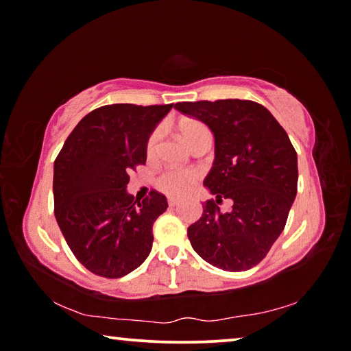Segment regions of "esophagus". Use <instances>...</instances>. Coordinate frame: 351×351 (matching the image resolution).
Returning a JSON list of instances; mask_svg holds the SVG:
<instances>
[{"mask_svg": "<svg viewBox=\"0 0 351 351\" xmlns=\"http://www.w3.org/2000/svg\"><path fill=\"white\" fill-rule=\"evenodd\" d=\"M178 204H180V201L175 199V198H169V206H170V207H175V206H178Z\"/></svg>", "mask_w": 351, "mask_h": 351, "instance_id": "1", "label": "esophagus"}]
</instances>
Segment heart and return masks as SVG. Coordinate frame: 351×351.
Wrapping results in <instances>:
<instances>
[{
	"label": "heart",
	"instance_id": "b5f03b06",
	"mask_svg": "<svg viewBox=\"0 0 351 351\" xmlns=\"http://www.w3.org/2000/svg\"><path fill=\"white\" fill-rule=\"evenodd\" d=\"M180 130L184 141H186L190 147H193L199 139H203L204 136L210 134L204 123H201L199 121H193V119L181 122ZM162 138H164L162 127H156L150 134H148L147 142H145V154L148 159L156 158L159 147H161ZM198 178H199L198 171L195 170L170 167V169H165L162 173L156 178V187L165 195H169V197L181 198L195 187V184L198 182Z\"/></svg>",
	"mask_w": 351,
	"mask_h": 351
}]
</instances>
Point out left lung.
<instances>
[{
    "mask_svg": "<svg viewBox=\"0 0 351 351\" xmlns=\"http://www.w3.org/2000/svg\"><path fill=\"white\" fill-rule=\"evenodd\" d=\"M182 114L204 122L215 138V161L204 186L215 195L189 226L201 258L230 272L247 271L269 252L287 224L297 193V153L288 134L263 105L226 99L180 102ZM223 197L233 210L221 213Z\"/></svg>",
    "mask_w": 351,
    "mask_h": 351,
    "instance_id": "8db88e82",
    "label": "left lung"
}]
</instances>
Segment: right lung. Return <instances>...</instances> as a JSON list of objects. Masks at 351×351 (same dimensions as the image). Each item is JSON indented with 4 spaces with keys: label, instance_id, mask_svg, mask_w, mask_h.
Instances as JSON below:
<instances>
[{
    "label": "right lung",
    "instance_id": "add662e5",
    "mask_svg": "<svg viewBox=\"0 0 351 351\" xmlns=\"http://www.w3.org/2000/svg\"><path fill=\"white\" fill-rule=\"evenodd\" d=\"M171 106H100L77 123L58 153L56 219L75 258L93 274L123 277L152 251L153 223L167 210V198L152 190L138 201L127 184L147 161L148 134Z\"/></svg>",
    "mask_w": 351,
    "mask_h": 351
}]
</instances>
